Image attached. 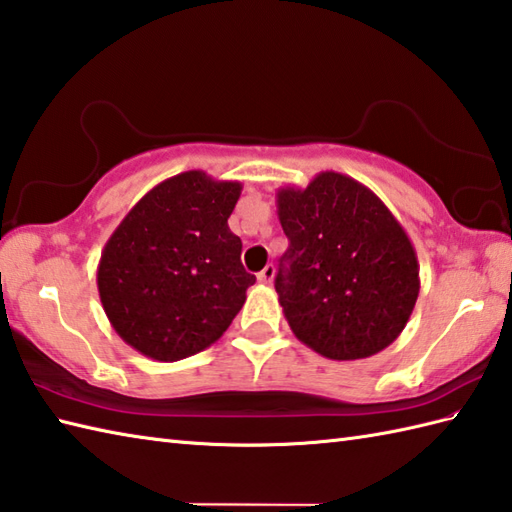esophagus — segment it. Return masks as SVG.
I'll list each match as a JSON object with an SVG mask.
<instances>
[{
  "instance_id": "obj_1",
  "label": "esophagus",
  "mask_w": 512,
  "mask_h": 512,
  "mask_svg": "<svg viewBox=\"0 0 512 512\" xmlns=\"http://www.w3.org/2000/svg\"><path fill=\"white\" fill-rule=\"evenodd\" d=\"M257 279H259V284H273V279H275V266L273 264H268L262 273L257 275Z\"/></svg>"
}]
</instances>
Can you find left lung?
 I'll return each mask as SVG.
<instances>
[{"label":"left lung","mask_w":512,"mask_h":512,"mask_svg":"<svg viewBox=\"0 0 512 512\" xmlns=\"http://www.w3.org/2000/svg\"><path fill=\"white\" fill-rule=\"evenodd\" d=\"M277 215L290 246L275 290L297 339L332 361L394 343L418 301L420 266L385 202L350 176L321 171L306 189H279Z\"/></svg>","instance_id":"obj_1"}]
</instances>
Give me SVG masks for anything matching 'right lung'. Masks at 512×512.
I'll use <instances>...</instances> for the list:
<instances>
[{"label": "right lung", "instance_id": "obj_1", "mask_svg": "<svg viewBox=\"0 0 512 512\" xmlns=\"http://www.w3.org/2000/svg\"><path fill=\"white\" fill-rule=\"evenodd\" d=\"M242 182L184 171L140 198L107 239L96 286L112 328L134 350L173 363L226 332L248 286L242 239L228 228Z\"/></svg>", "mask_w": 512, "mask_h": 512}]
</instances>
